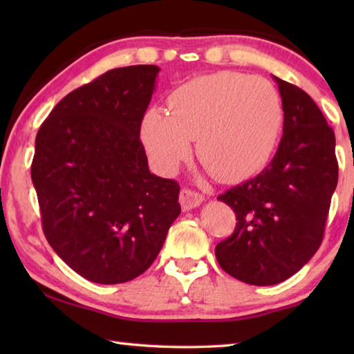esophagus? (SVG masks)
<instances>
[{
	"mask_svg": "<svg viewBox=\"0 0 354 354\" xmlns=\"http://www.w3.org/2000/svg\"><path fill=\"white\" fill-rule=\"evenodd\" d=\"M203 200H205V196L190 189H183L181 194H179V203H181L183 211H190V209L198 207Z\"/></svg>",
	"mask_w": 354,
	"mask_h": 354,
	"instance_id": "1",
	"label": "esophagus"
}]
</instances>
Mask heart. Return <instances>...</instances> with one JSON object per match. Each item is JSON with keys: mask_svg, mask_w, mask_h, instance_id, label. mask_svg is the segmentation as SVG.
I'll return each mask as SVG.
<instances>
[{"mask_svg": "<svg viewBox=\"0 0 354 354\" xmlns=\"http://www.w3.org/2000/svg\"><path fill=\"white\" fill-rule=\"evenodd\" d=\"M169 112L148 109L142 139L153 165L171 173L190 154L223 183L242 181L262 170L283 124L281 97L270 81L237 71L194 77L169 97Z\"/></svg>", "mask_w": 354, "mask_h": 354, "instance_id": "1", "label": "heart"}]
</instances>
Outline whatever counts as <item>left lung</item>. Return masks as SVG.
I'll return each instance as SVG.
<instances>
[{"label":"left lung","mask_w":354,"mask_h":354,"mask_svg":"<svg viewBox=\"0 0 354 354\" xmlns=\"http://www.w3.org/2000/svg\"><path fill=\"white\" fill-rule=\"evenodd\" d=\"M284 124L277 154L259 175L218 195L236 212V230L215 247L223 270L253 286L295 274L323 241L337 185L334 131L301 88L273 76Z\"/></svg>","instance_id":"left-lung-1"}]
</instances>
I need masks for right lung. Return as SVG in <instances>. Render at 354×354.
Instances as JSON below:
<instances>
[{"label":"right lung","mask_w":354,"mask_h":354,"mask_svg":"<svg viewBox=\"0 0 354 354\" xmlns=\"http://www.w3.org/2000/svg\"><path fill=\"white\" fill-rule=\"evenodd\" d=\"M159 70L106 71L59 101L35 137L31 178L45 237L92 283L142 274L181 212L178 183L149 173L140 142Z\"/></svg>","instance_id":"right-lung-1"}]
</instances>
